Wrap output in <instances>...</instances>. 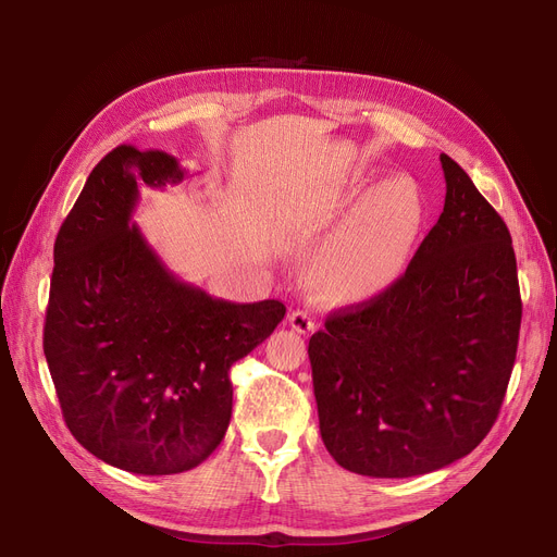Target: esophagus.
Instances as JSON below:
<instances>
[{
    "mask_svg": "<svg viewBox=\"0 0 557 557\" xmlns=\"http://www.w3.org/2000/svg\"><path fill=\"white\" fill-rule=\"evenodd\" d=\"M290 327L295 330V332H299V334H309V332H313L315 330V320H313V315L311 313H307V311H293L290 313Z\"/></svg>",
    "mask_w": 557,
    "mask_h": 557,
    "instance_id": "34e87169",
    "label": "esophagus"
}]
</instances>
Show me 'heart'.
<instances>
[{"label": "heart", "mask_w": 557, "mask_h": 557, "mask_svg": "<svg viewBox=\"0 0 557 557\" xmlns=\"http://www.w3.org/2000/svg\"><path fill=\"white\" fill-rule=\"evenodd\" d=\"M367 178L352 183L358 193ZM425 223V207L409 176H391L364 190L309 262L313 288L332 305H367L404 274Z\"/></svg>", "instance_id": "obj_1"}]
</instances>
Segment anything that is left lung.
Listing matches in <instances>:
<instances>
[{
    "label": "left lung",
    "mask_w": 557,
    "mask_h": 557,
    "mask_svg": "<svg viewBox=\"0 0 557 557\" xmlns=\"http://www.w3.org/2000/svg\"><path fill=\"white\" fill-rule=\"evenodd\" d=\"M446 201L407 272L309 339L320 436L344 469L409 479L474 450L516 362L520 288L509 227L442 156Z\"/></svg>",
    "instance_id": "obj_1"
}]
</instances>
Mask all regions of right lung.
<instances>
[{
  "instance_id": "obj_1",
  "label": "right lung",
  "mask_w": 557,
  "mask_h": 557,
  "mask_svg": "<svg viewBox=\"0 0 557 557\" xmlns=\"http://www.w3.org/2000/svg\"><path fill=\"white\" fill-rule=\"evenodd\" d=\"M183 178L170 153L113 148L53 250L44 352L64 423L95 458L144 476L181 474L218 448L230 367L285 315L278 299L234 305L181 281L129 225L141 183Z\"/></svg>"
}]
</instances>
